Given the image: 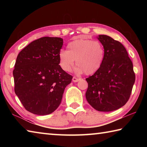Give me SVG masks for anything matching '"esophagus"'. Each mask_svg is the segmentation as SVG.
<instances>
[{
	"label": "esophagus",
	"mask_w": 147,
	"mask_h": 147,
	"mask_svg": "<svg viewBox=\"0 0 147 147\" xmlns=\"http://www.w3.org/2000/svg\"><path fill=\"white\" fill-rule=\"evenodd\" d=\"M80 80V78H76V77H73V79H72V80H73V82H78Z\"/></svg>",
	"instance_id": "34e87169"
}]
</instances>
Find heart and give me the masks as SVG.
I'll list each match as a JSON object with an SVG mask.
<instances>
[{
  "instance_id": "obj_1",
  "label": "heart",
  "mask_w": 147,
  "mask_h": 147,
  "mask_svg": "<svg viewBox=\"0 0 147 147\" xmlns=\"http://www.w3.org/2000/svg\"><path fill=\"white\" fill-rule=\"evenodd\" d=\"M67 49L68 51L61 50L58 54L59 65L65 72L71 71L76 60V73L84 72L86 75H91L100 69L105 58L102 45L91 39H75L69 42Z\"/></svg>"
}]
</instances>
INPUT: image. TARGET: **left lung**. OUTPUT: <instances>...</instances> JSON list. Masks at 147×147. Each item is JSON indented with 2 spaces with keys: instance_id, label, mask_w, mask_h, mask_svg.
<instances>
[{
  "instance_id": "8db88e82",
  "label": "left lung",
  "mask_w": 147,
  "mask_h": 147,
  "mask_svg": "<svg viewBox=\"0 0 147 147\" xmlns=\"http://www.w3.org/2000/svg\"><path fill=\"white\" fill-rule=\"evenodd\" d=\"M97 39L104 47L105 58L100 69L86 79V97L96 110L111 111L127 102L136 76L132 62L120 42L106 35H99Z\"/></svg>"
}]
</instances>
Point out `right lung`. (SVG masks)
Masks as SVG:
<instances>
[{
	"label": "right lung",
	"instance_id": "1",
	"mask_svg": "<svg viewBox=\"0 0 147 147\" xmlns=\"http://www.w3.org/2000/svg\"><path fill=\"white\" fill-rule=\"evenodd\" d=\"M60 38L43 37L31 42L19 53L13 75L15 93L27 111L45 115L58 108L73 76L59 65L63 45Z\"/></svg>",
	"mask_w": 147,
	"mask_h": 147
}]
</instances>
